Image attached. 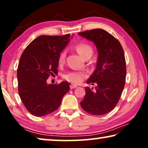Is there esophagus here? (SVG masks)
Listing matches in <instances>:
<instances>
[{
    "label": "esophagus",
    "mask_w": 148,
    "mask_h": 148,
    "mask_svg": "<svg viewBox=\"0 0 148 148\" xmlns=\"http://www.w3.org/2000/svg\"><path fill=\"white\" fill-rule=\"evenodd\" d=\"M77 88V85H75V84H71L70 85V88L71 89H75V88Z\"/></svg>",
    "instance_id": "1"
}]
</instances>
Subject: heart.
<instances>
[{"label": "heart", "instance_id": "obj_1", "mask_svg": "<svg viewBox=\"0 0 148 148\" xmlns=\"http://www.w3.org/2000/svg\"><path fill=\"white\" fill-rule=\"evenodd\" d=\"M75 49L79 54L84 58H86L88 56H92L93 53V49L90 44L86 42H80L77 44L75 46ZM66 56L65 51H62L60 52L58 56V62L59 64H62L64 62ZM87 73L82 71H71L66 73L64 75V78L66 80L71 82L73 84H79L84 80L86 77Z\"/></svg>", "mask_w": 148, "mask_h": 148}]
</instances>
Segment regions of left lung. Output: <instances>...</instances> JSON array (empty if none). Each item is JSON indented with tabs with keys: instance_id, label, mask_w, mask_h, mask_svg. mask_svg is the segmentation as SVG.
<instances>
[{
	"instance_id": "8db88e82",
	"label": "left lung",
	"mask_w": 148,
	"mask_h": 148,
	"mask_svg": "<svg viewBox=\"0 0 148 148\" xmlns=\"http://www.w3.org/2000/svg\"><path fill=\"white\" fill-rule=\"evenodd\" d=\"M78 34L92 41L98 53L96 69L86 82L96 87L94 90L86 87L81 106L91 114H105L116 106L124 89L127 73L124 51L119 40L102 29Z\"/></svg>"
}]
</instances>
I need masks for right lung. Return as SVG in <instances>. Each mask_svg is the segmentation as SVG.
<instances>
[{
  "label": "right lung",
  "mask_w": 148,
  "mask_h": 148,
  "mask_svg": "<svg viewBox=\"0 0 148 148\" xmlns=\"http://www.w3.org/2000/svg\"><path fill=\"white\" fill-rule=\"evenodd\" d=\"M70 36H40L21 54L17 71L18 92L26 109L34 116H43L55 111L70 90L67 82L60 84L46 82L50 75L57 74L58 56Z\"/></svg>",
  "instance_id": "1"
}]
</instances>
